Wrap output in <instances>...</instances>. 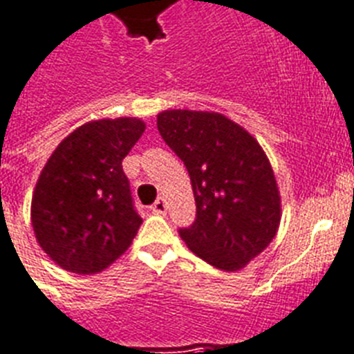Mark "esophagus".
Listing matches in <instances>:
<instances>
[{"label": "esophagus", "instance_id": "esophagus-1", "mask_svg": "<svg viewBox=\"0 0 354 354\" xmlns=\"http://www.w3.org/2000/svg\"><path fill=\"white\" fill-rule=\"evenodd\" d=\"M151 212H153V213H159V215H165V213H166V203H165V198H162V197L157 198L156 203L151 204Z\"/></svg>", "mask_w": 354, "mask_h": 354}]
</instances>
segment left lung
Here are the masks:
<instances>
[{
	"mask_svg": "<svg viewBox=\"0 0 354 354\" xmlns=\"http://www.w3.org/2000/svg\"><path fill=\"white\" fill-rule=\"evenodd\" d=\"M157 128L192 179L197 218L180 230L208 264L239 271L279 232L282 201L271 162L246 128L217 112L165 110Z\"/></svg>",
	"mask_w": 354,
	"mask_h": 354,
	"instance_id": "left-lung-1",
	"label": "left lung"
}]
</instances>
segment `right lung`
<instances>
[{"label":"right lung","instance_id":"1","mask_svg":"<svg viewBox=\"0 0 354 354\" xmlns=\"http://www.w3.org/2000/svg\"><path fill=\"white\" fill-rule=\"evenodd\" d=\"M145 128L139 118L84 122L43 166L30 221L41 250L63 270L101 273L131 246L142 221L131 204L122 159Z\"/></svg>","mask_w":354,"mask_h":354}]
</instances>
